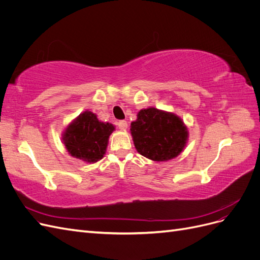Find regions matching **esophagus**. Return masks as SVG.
<instances>
[{"label":"esophagus","mask_w":260,"mask_h":260,"mask_svg":"<svg viewBox=\"0 0 260 260\" xmlns=\"http://www.w3.org/2000/svg\"><path fill=\"white\" fill-rule=\"evenodd\" d=\"M118 128H119L120 130H125L128 128V123L125 120H120L119 122H118Z\"/></svg>","instance_id":"esophagus-1"}]
</instances>
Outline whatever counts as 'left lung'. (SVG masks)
Listing matches in <instances>:
<instances>
[{
  "instance_id": "1",
  "label": "left lung",
  "mask_w": 260,
  "mask_h": 260,
  "mask_svg": "<svg viewBox=\"0 0 260 260\" xmlns=\"http://www.w3.org/2000/svg\"><path fill=\"white\" fill-rule=\"evenodd\" d=\"M130 133L138 153L154 161L176 158L188 140L186 124L179 116L155 107L141 109Z\"/></svg>"
}]
</instances>
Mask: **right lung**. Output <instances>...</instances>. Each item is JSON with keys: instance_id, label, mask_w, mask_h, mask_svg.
Wrapping results in <instances>:
<instances>
[{"instance_id": "1", "label": "right lung", "mask_w": 260, "mask_h": 260, "mask_svg": "<svg viewBox=\"0 0 260 260\" xmlns=\"http://www.w3.org/2000/svg\"><path fill=\"white\" fill-rule=\"evenodd\" d=\"M113 131L114 124L101 121L96 114L85 111L69 122L61 140L70 156L93 164L104 157Z\"/></svg>"}]
</instances>
